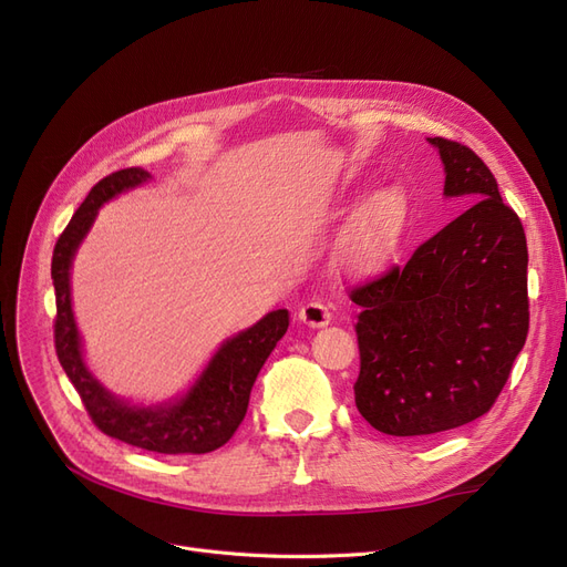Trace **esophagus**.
I'll return each instance as SVG.
<instances>
[{
    "instance_id": "34e87169",
    "label": "esophagus",
    "mask_w": 567,
    "mask_h": 567,
    "mask_svg": "<svg viewBox=\"0 0 567 567\" xmlns=\"http://www.w3.org/2000/svg\"><path fill=\"white\" fill-rule=\"evenodd\" d=\"M298 319L309 328H323L332 321V311L321 300H309L298 309Z\"/></svg>"
}]
</instances>
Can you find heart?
Masks as SVG:
<instances>
[{"label":"heart","mask_w":567,"mask_h":567,"mask_svg":"<svg viewBox=\"0 0 567 567\" xmlns=\"http://www.w3.org/2000/svg\"><path fill=\"white\" fill-rule=\"evenodd\" d=\"M400 212L402 205L395 193L381 190L372 195L351 223L344 239V256L351 262H368L381 256L395 235Z\"/></svg>","instance_id":"obj_1"}]
</instances>
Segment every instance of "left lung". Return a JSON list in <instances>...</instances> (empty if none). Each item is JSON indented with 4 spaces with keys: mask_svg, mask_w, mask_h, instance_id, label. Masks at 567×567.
<instances>
[{
    "mask_svg": "<svg viewBox=\"0 0 567 567\" xmlns=\"http://www.w3.org/2000/svg\"><path fill=\"white\" fill-rule=\"evenodd\" d=\"M444 195L472 207L412 258L351 290L360 307L355 406L379 433L423 437L484 416L528 337V246L472 148L427 140Z\"/></svg>",
    "mask_w": 567,
    "mask_h": 567,
    "instance_id": "left-lung-1",
    "label": "left lung"
}]
</instances>
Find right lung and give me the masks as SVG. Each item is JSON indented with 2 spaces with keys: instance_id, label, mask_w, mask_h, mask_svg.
I'll use <instances>...</instances> for the list:
<instances>
[{
  "instance_id": "add662e5",
  "label": "right lung",
  "mask_w": 567,
  "mask_h": 567,
  "mask_svg": "<svg viewBox=\"0 0 567 567\" xmlns=\"http://www.w3.org/2000/svg\"><path fill=\"white\" fill-rule=\"evenodd\" d=\"M151 178L148 172L130 167L104 176L83 199L70 225L53 248L51 277L55 286V353L62 370L74 383L87 416L104 435L155 454H209L228 442L246 416L248 398L267 355L288 330V311H269L254 328L225 342L195 386L176 402L157 406H132L113 398L87 372L81 337L76 330L70 292V267L79 244L93 225L97 209L123 190L137 188Z\"/></svg>"
}]
</instances>
